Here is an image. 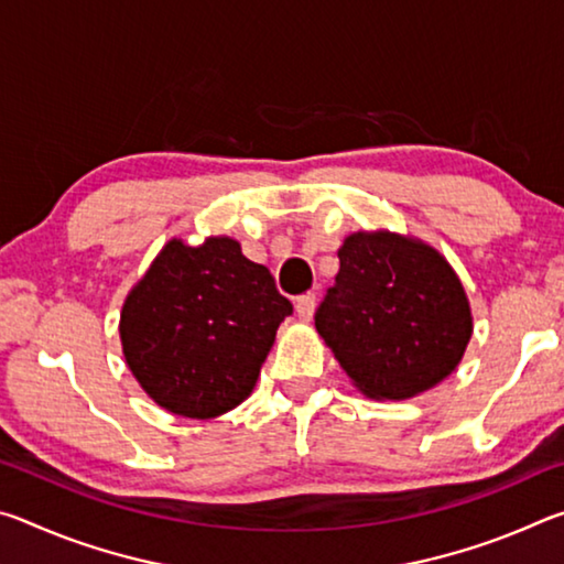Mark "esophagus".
Returning a JSON list of instances; mask_svg holds the SVG:
<instances>
[{
	"mask_svg": "<svg viewBox=\"0 0 564 564\" xmlns=\"http://www.w3.org/2000/svg\"><path fill=\"white\" fill-rule=\"evenodd\" d=\"M313 311H316V293H303L295 299V313L301 321H311Z\"/></svg>",
	"mask_w": 564,
	"mask_h": 564,
	"instance_id": "obj_1",
	"label": "esophagus"
}]
</instances>
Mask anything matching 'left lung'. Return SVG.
<instances>
[{"label": "left lung", "instance_id": "left-lung-1", "mask_svg": "<svg viewBox=\"0 0 564 564\" xmlns=\"http://www.w3.org/2000/svg\"><path fill=\"white\" fill-rule=\"evenodd\" d=\"M316 328L362 395L405 400L463 360L473 313L460 279L433 246L390 231L350 234Z\"/></svg>", "mask_w": 564, "mask_h": 564}]
</instances>
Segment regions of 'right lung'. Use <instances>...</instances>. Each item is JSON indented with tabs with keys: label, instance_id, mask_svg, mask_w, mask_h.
I'll use <instances>...</instances> for the list:
<instances>
[{
	"label": "right lung",
	"instance_id": "add662e5",
	"mask_svg": "<svg viewBox=\"0 0 564 564\" xmlns=\"http://www.w3.org/2000/svg\"><path fill=\"white\" fill-rule=\"evenodd\" d=\"M291 313L271 271L248 261L234 238H171L123 301V358L156 405L212 420L251 395Z\"/></svg>",
	"mask_w": 564,
	"mask_h": 564
}]
</instances>
